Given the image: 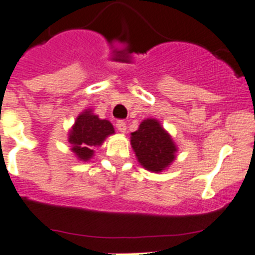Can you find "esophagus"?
Here are the masks:
<instances>
[{"instance_id": "esophagus-1", "label": "esophagus", "mask_w": 255, "mask_h": 255, "mask_svg": "<svg viewBox=\"0 0 255 255\" xmlns=\"http://www.w3.org/2000/svg\"><path fill=\"white\" fill-rule=\"evenodd\" d=\"M116 128H118V131L119 132H126L127 131V124H126V122L124 120H118L116 122Z\"/></svg>"}]
</instances>
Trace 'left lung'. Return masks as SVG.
<instances>
[{
	"instance_id": "8db88e82",
	"label": "left lung",
	"mask_w": 255,
	"mask_h": 255,
	"mask_svg": "<svg viewBox=\"0 0 255 255\" xmlns=\"http://www.w3.org/2000/svg\"><path fill=\"white\" fill-rule=\"evenodd\" d=\"M131 144L139 163L152 172L165 169L177 151L170 136L155 119L141 122L139 129L131 133Z\"/></svg>"
}]
</instances>
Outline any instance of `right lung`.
Segmentation results:
<instances>
[{
    "instance_id": "1",
    "label": "right lung",
    "mask_w": 255,
    "mask_h": 255,
    "mask_svg": "<svg viewBox=\"0 0 255 255\" xmlns=\"http://www.w3.org/2000/svg\"><path fill=\"white\" fill-rule=\"evenodd\" d=\"M111 133H114V127L108 120H100L91 111H85L77 118L69 141L73 145L74 153L86 161L94 155V147L100 145Z\"/></svg>"
}]
</instances>
